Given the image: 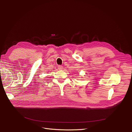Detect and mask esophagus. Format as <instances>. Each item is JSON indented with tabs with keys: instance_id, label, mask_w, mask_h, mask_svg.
Here are the masks:
<instances>
[{
	"instance_id": "obj_1",
	"label": "esophagus",
	"mask_w": 132,
	"mask_h": 132,
	"mask_svg": "<svg viewBox=\"0 0 132 132\" xmlns=\"http://www.w3.org/2000/svg\"><path fill=\"white\" fill-rule=\"evenodd\" d=\"M58 68L59 70H62V68H63V67H62V66H61V65H59L58 66Z\"/></svg>"
}]
</instances>
